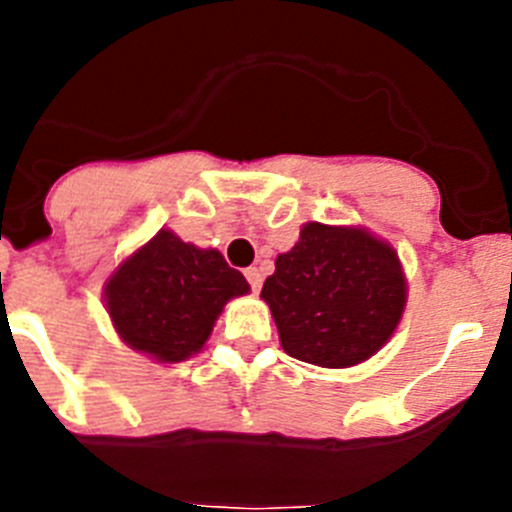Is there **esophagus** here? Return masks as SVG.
Instances as JSON below:
<instances>
[{"label": "esophagus", "mask_w": 512, "mask_h": 512, "mask_svg": "<svg viewBox=\"0 0 512 512\" xmlns=\"http://www.w3.org/2000/svg\"><path fill=\"white\" fill-rule=\"evenodd\" d=\"M243 274H246V279H248V284H251L253 292H259V289H261V271L256 269V266H248Z\"/></svg>", "instance_id": "34e87169"}]
</instances>
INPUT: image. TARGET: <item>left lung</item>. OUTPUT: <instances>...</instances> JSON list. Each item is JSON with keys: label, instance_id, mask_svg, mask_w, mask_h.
Segmentation results:
<instances>
[{"label": "left lung", "instance_id": "obj_1", "mask_svg": "<svg viewBox=\"0 0 512 512\" xmlns=\"http://www.w3.org/2000/svg\"><path fill=\"white\" fill-rule=\"evenodd\" d=\"M261 297L292 359L346 369L390 341L408 284L395 248L369 230L307 223L277 256Z\"/></svg>", "mask_w": 512, "mask_h": 512}]
</instances>
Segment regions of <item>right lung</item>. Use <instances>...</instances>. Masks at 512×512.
<instances>
[{
	"mask_svg": "<svg viewBox=\"0 0 512 512\" xmlns=\"http://www.w3.org/2000/svg\"><path fill=\"white\" fill-rule=\"evenodd\" d=\"M248 292L246 277L225 264L223 253L164 228L112 271L104 305L133 351L176 364L205 346L225 302Z\"/></svg>",
	"mask_w": 512,
	"mask_h": 512,
	"instance_id": "right-lung-1",
	"label": "right lung"
}]
</instances>
